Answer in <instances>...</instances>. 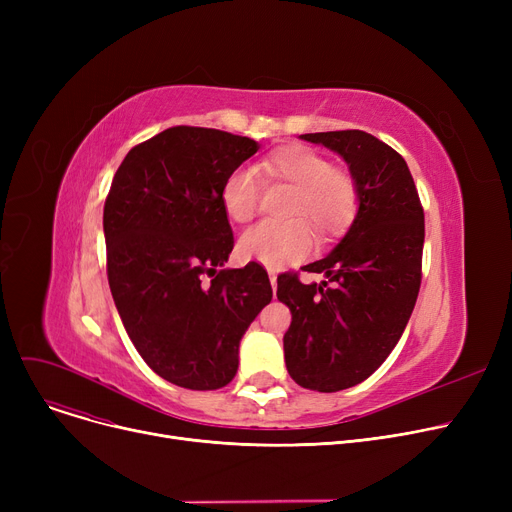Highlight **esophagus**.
Instances as JSON below:
<instances>
[{
	"label": "esophagus",
	"mask_w": 512,
	"mask_h": 512,
	"mask_svg": "<svg viewBox=\"0 0 512 512\" xmlns=\"http://www.w3.org/2000/svg\"><path fill=\"white\" fill-rule=\"evenodd\" d=\"M267 274H270V282H272V288H274V292H276V286H278V274H276V270H267Z\"/></svg>",
	"instance_id": "esophagus-1"
}]
</instances>
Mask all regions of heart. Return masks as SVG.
I'll return each instance as SVG.
<instances>
[{
  "label": "heart",
  "mask_w": 512,
  "mask_h": 512,
  "mask_svg": "<svg viewBox=\"0 0 512 512\" xmlns=\"http://www.w3.org/2000/svg\"><path fill=\"white\" fill-rule=\"evenodd\" d=\"M263 170L276 182L292 188L286 207L288 218L307 219L321 234L342 230L357 209L355 180L334 170L330 159L303 147L288 145L263 161ZM257 180L249 170L232 172L222 186V207L236 224H247L257 211ZM313 247V234L302 220L263 222L238 240L242 257L263 265L282 267L301 261Z\"/></svg>",
  "instance_id": "1"
}]
</instances>
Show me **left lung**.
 Masks as SVG:
<instances>
[{"label":"left lung","instance_id":"left-lung-1","mask_svg":"<svg viewBox=\"0 0 512 512\" xmlns=\"http://www.w3.org/2000/svg\"><path fill=\"white\" fill-rule=\"evenodd\" d=\"M338 153L357 186V215L338 245L305 265L324 282L278 278L292 313L284 334L290 378L303 388L338 392L378 369L405 332L421 286L425 222L407 161L363 130L301 134Z\"/></svg>","mask_w":512,"mask_h":512}]
</instances>
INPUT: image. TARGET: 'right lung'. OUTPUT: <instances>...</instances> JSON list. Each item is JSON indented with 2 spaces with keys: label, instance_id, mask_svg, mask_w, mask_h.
Listing matches in <instances>:
<instances>
[{
  "label": "right lung",
  "instance_id": "obj_1",
  "mask_svg": "<svg viewBox=\"0 0 512 512\" xmlns=\"http://www.w3.org/2000/svg\"><path fill=\"white\" fill-rule=\"evenodd\" d=\"M257 149L224 130L174 126L128 151L105 199L116 309L143 361L180 388L230 384L242 336L272 301L259 263L224 267L234 236L222 186Z\"/></svg>",
  "mask_w": 512,
  "mask_h": 512
}]
</instances>
